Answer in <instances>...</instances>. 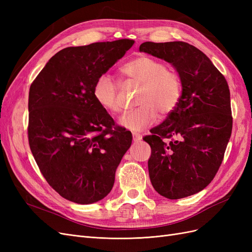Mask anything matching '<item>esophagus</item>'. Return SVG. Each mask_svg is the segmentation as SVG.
<instances>
[{
  "mask_svg": "<svg viewBox=\"0 0 252 252\" xmlns=\"http://www.w3.org/2000/svg\"><path fill=\"white\" fill-rule=\"evenodd\" d=\"M132 138H133V141L134 142H139V141H141L142 139H143V135L142 134H140V133H132Z\"/></svg>",
  "mask_w": 252,
  "mask_h": 252,
  "instance_id": "obj_1",
  "label": "esophagus"
}]
</instances>
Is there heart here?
Wrapping results in <instances>:
<instances>
[{
	"instance_id": "heart-1",
	"label": "heart",
	"mask_w": 252,
	"mask_h": 252,
	"mask_svg": "<svg viewBox=\"0 0 252 252\" xmlns=\"http://www.w3.org/2000/svg\"><path fill=\"white\" fill-rule=\"evenodd\" d=\"M122 72L136 84L141 89L136 108L122 114L119 123L131 131H141L155 123L162 114L173 111L182 96V81L180 75L167 69L164 63L149 57H139L122 67ZM94 96L103 108L112 113L122 109L119 97V87L111 75L105 73L97 78L94 86Z\"/></svg>"
}]
</instances>
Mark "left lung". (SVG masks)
I'll use <instances>...</instances> for the list:
<instances>
[{"instance_id": "1", "label": "left lung", "mask_w": 252, "mask_h": 252, "mask_svg": "<svg viewBox=\"0 0 252 252\" xmlns=\"http://www.w3.org/2000/svg\"><path fill=\"white\" fill-rule=\"evenodd\" d=\"M140 51L170 63L182 81L180 103L144 138L151 147V184L170 200L192 195L222 164L232 130L229 87L209 58L188 43L145 42Z\"/></svg>"}]
</instances>
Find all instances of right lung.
Instances as JSON below:
<instances>
[{"label":"right lung","mask_w":252,"mask_h":252,"mask_svg":"<svg viewBox=\"0 0 252 252\" xmlns=\"http://www.w3.org/2000/svg\"><path fill=\"white\" fill-rule=\"evenodd\" d=\"M133 43L123 39L64 48L30 86V150L48 184L68 201L84 205L104 199L130 147L131 132L114 127L94 98V86Z\"/></svg>","instance_id":"1"}]
</instances>
